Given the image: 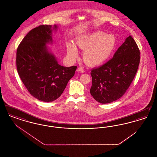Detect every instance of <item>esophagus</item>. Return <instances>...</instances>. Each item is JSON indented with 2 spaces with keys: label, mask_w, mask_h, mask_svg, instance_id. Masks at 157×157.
<instances>
[{
  "label": "esophagus",
  "mask_w": 157,
  "mask_h": 157,
  "mask_svg": "<svg viewBox=\"0 0 157 157\" xmlns=\"http://www.w3.org/2000/svg\"><path fill=\"white\" fill-rule=\"evenodd\" d=\"M77 71H78V72H81V73H83V72H85L84 69L81 67H78V68L77 69Z\"/></svg>",
  "instance_id": "34e87169"
}]
</instances>
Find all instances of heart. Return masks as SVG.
Listing matches in <instances>:
<instances>
[{"instance_id": "1", "label": "heart", "mask_w": 157, "mask_h": 157, "mask_svg": "<svg viewBox=\"0 0 157 157\" xmlns=\"http://www.w3.org/2000/svg\"><path fill=\"white\" fill-rule=\"evenodd\" d=\"M76 42L84 51L83 58L90 66L103 64L111 56L117 44L113 35H107L102 32H96L79 37ZM67 51V55L72 59L78 56L77 48L72 44L68 45Z\"/></svg>"}]
</instances>
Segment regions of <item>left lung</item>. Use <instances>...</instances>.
I'll use <instances>...</instances> for the list:
<instances>
[{
	"mask_svg": "<svg viewBox=\"0 0 157 157\" xmlns=\"http://www.w3.org/2000/svg\"><path fill=\"white\" fill-rule=\"evenodd\" d=\"M140 60L139 48L134 39L129 36L111 59L91 71V95L101 104L120 99L134 79Z\"/></svg>",
	"mask_w": 157,
	"mask_h": 157,
	"instance_id": "left-lung-1",
	"label": "left lung"
}]
</instances>
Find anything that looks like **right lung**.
I'll return each mask as SVG.
<instances>
[{
	"mask_svg": "<svg viewBox=\"0 0 157 157\" xmlns=\"http://www.w3.org/2000/svg\"><path fill=\"white\" fill-rule=\"evenodd\" d=\"M57 28L55 25L33 29L16 52V67L22 81L33 97L43 102H52L59 97L77 68L60 65L49 51L46 44L52 43V31Z\"/></svg>",
	"mask_w": 157,
	"mask_h": 157,
	"instance_id": "add662e5",
	"label": "right lung"
}]
</instances>
